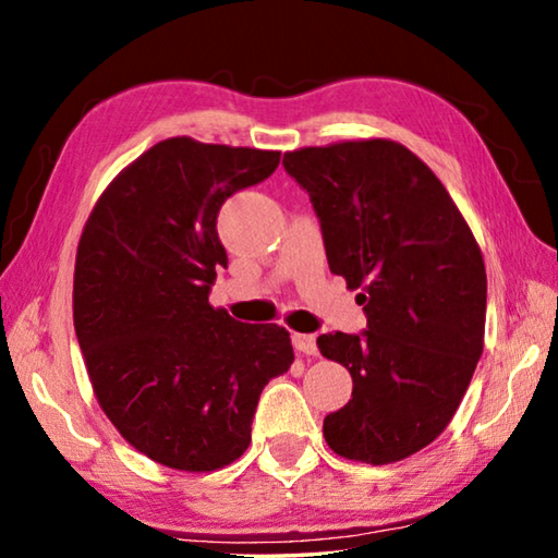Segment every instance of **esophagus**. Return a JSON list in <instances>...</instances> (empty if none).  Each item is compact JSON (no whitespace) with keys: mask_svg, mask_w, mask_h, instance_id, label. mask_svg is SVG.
<instances>
[{"mask_svg":"<svg viewBox=\"0 0 558 558\" xmlns=\"http://www.w3.org/2000/svg\"><path fill=\"white\" fill-rule=\"evenodd\" d=\"M292 344H295L300 354H307V356L317 354V342L313 335H292Z\"/></svg>","mask_w":558,"mask_h":558,"instance_id":"34e87169","label":"esophagus"}]
</instances>
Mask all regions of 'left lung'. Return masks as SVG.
<instances>
[{"instance_id": "8db88e82", "label": "left lung", "mask_w": 558, "mask_h": 558, "mask_svg": "<svg viewBox=\"0 0 558 558\" xmlns=\"http://www.w3.org/2000/svg\"><path fill=\"white\" fill-rule=\"evenodd\" d=\"M310 194L329 270L364 305L362 335L317 337L352 374V399L325 418L347 460L389 465L436 440L485 344L487 276L448 189L393 140H349L282 157Z\"/></svg>"}]
</instances>
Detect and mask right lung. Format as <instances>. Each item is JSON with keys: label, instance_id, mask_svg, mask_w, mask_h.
I'll return each instance as SVG.
<instances>
[{"label": "right lung", "instance_id": "add662e5", "mask_svg": "<svg viewBox=\"0 0 558 558\" xmlns=\"http://www.w3.org/2000/svg\"><path fill=\"white\" fill-rule=\"evenodd\" d=\"M280 153L169 137L112 179L83 226L73 325L93 393L132 448L211 472L251 442L260 391L290 369V332L209 305L229 263L216 216Z\"/></svg>", "mask_w": 558, "mask_h": 558}]
</instances>
